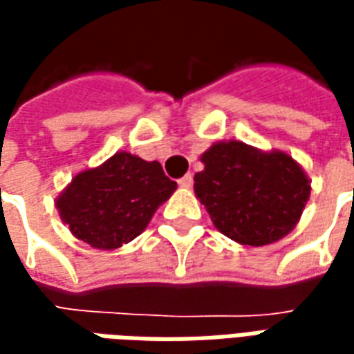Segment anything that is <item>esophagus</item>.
<instances>
[{
	"label": "esophagus",
	"mask_w": 354,
	"mask_h": 354,
	"mask_svg": "<svg viewBox=\"0 0 354 354\" xmlns=\"http://www.w3.org/2000/svg\"><path fill=\"white\" fill-rule=\"evenodd\" d=\"M178 184L182 185V187H192L193 176H192V174H185L184 178H180V180H178Z\"/></svg>",
	"instance_id": "34e87169"
}]
</instances>
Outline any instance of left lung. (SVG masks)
Returning <instances> with one entry per match:
<instances>
[{
  "label": "left lung",
  "instance_id": "8db88e82",
  "mask_svg": "<svg viewBox=\"0 0 354 354\" xmlns=\"http://www.w3.org/2000/svg\"><path fill=\"white\" fill-rule=\"evenodd\" d=\"M195 195L216 230L239 245L266 246L296 227L311 195L301 165L281 149L216 142L201 155Z\"/></svg>",
  "mask_w": 354,
  "mask_h": 354
}]
</instances>
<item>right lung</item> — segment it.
Returning a JSON list of instances; mask_svg holds the SVG:
<instances>
[{
	"mask_svg": "<svg viewBox=\"0 0 354 354\" xmlns=\"http://www.w3.org/2000/svg\"><path fill=\"white\" fill-rule=\"evenodd\" d=\"M176 187L157 161L117 151L100 167L75 174L55 205L73 237L98 250H115L146 230Z\"/></svg>",
	"mask_w": 354,
	"mask_h": 354,
	"instance_id": "add662e5",
	"label": "right lung"
}]
</instances>
